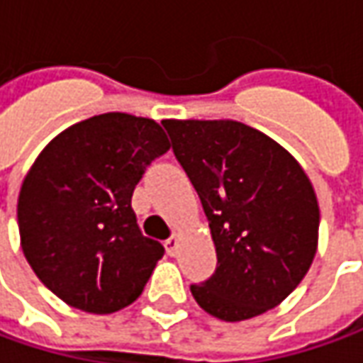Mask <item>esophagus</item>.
I'll list each match as a JSON object with an SVG mask.
<instances>
[{"instance_id":"1","label":"esophagus","mask_w":363,"mask_h":363,"mask_svg":"<svg viewBox=\"0 0 363 363\" xmlns=\"http://www.w3.org/2000/svg\"><path fill=\"white\" fill-rule=\"evenodd\" d=\"M164 247H167L169 255H177V251H179V235H172L170 239H167V241H164Z\"/></svg>"}]
</instances>
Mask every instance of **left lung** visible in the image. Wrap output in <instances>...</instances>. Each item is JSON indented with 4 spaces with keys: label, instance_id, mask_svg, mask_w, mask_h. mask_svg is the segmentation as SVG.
I'll list each match as a JSON object with an SVG mask.
<instances>
[{
    "label": "left lung",
    "instance_id": "8db88e82",
    "mask_svg": "<svg viewBox=\"0 0 363 363\" xmlns=\"http://www.w3.org/2000/svg\"><path fill=\"white\" fill-rule=\"evenodd\" d=\"M174 157L203 203L217 269L191 285L196 303L243 321L281 303L318 251L319 205L281 144L237 120H162Z\"/></svg>",
    "mask_w": 363,
    "mask_h": 363
}]
</instances>
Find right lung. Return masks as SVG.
Here are the masks:
<instances>
[{
    "label": "right lung",
    "instance_id": "add662e5",
    "mask_svg": "<svg viewBox=\"0 0 363 363\" xmlns=\"http://www.w3.org/2000/svg\"><path fill=\"white\" fill-rule=\"evenodd\" d=\"M170 148L160 124L124 112L60 132L21 182V251L45 287L88 313L143 294L164 247L144 237L130 201L146 167Z\"/></svg>",
    "mask_w": 363,
    "mask_h": 363
}]
</instances>
